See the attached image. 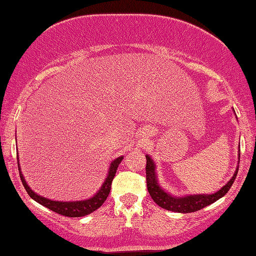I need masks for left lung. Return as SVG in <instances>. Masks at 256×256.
Listing matches in <instances>:
<instances>
[{
	"label": "left lung",
	"mask_w": 256,
	"mask_h": 256,
	"mask_svg": "<svg viewBox=\"0 0 256 256\" xmlns=\"http://www.w3.org/2000/svg\"><path fill=\"white\" fill-rule=\"evenodd\" d=\"M240 157V152L238 151V158ZM146 188H148V192L152 200L157 203L159 206L164 208V209L174 211V212H180V214H190V212H194L198 210H201L203 208L212 204V203L219 200L226 194L229 188L235 180L237 172H238V166L236 168V172H234L232 177L228 183L222 186L218 192L214 194H194V196H174L172 194L164 192V190L160 188L158 184L157 175H156V164L154 160L150 158V156L146 154Z\"/></svg>",
	"instance_id": "left-lung-1"
}]
</instances>
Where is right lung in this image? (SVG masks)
I'll return each mask as SVG.
<instances>
[{"label": "right lung", "instance_id": "obj_1", "mask_svg": "<svg viewBox=\"0 0 256 256\" xmlns=\"http://www.w3.org/2000/svg\"><path fill=\"white\" fill-rule=\"evenodd\" d=\"M16 159H18L20 178H21V182H22V185L24 186L26 190H27V193L29 194V196L32 198V200L40 203V204L48 208L50 210L56 212V214H62L64 216H70V218H76V216H84L86 214H92V212H94V210H97L98 208H100L102 206V203L106 201L108 194L110 192L112 182L114 180V176L116 174V170H118L120 162L123 160V156H120V157L112 160L105 182H104V184L102 185L100 190H99L92 198H86V200H84V201H72V202L53 201V200H50V198L38 196L37 193H34V190L28 186L27 182H26L24 177L22 175V172L20 170L21 168L19 164V157H16Z\"/></svg>", "mask_w": 256, "mask_h": 256}]
</instances>
